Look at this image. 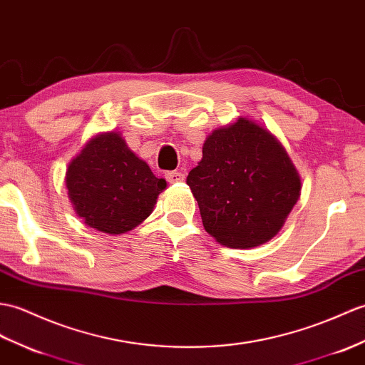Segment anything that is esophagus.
Listing matches in <instances>:
<instances>
[{
	"label": "esophagus",
	"instance_id": "34e87169",
	"mask_svg": "<svg viewBox=\"0 0 365 365\" xmlns=\"http://www.w3.org/2000/svg\"><path fill=\"white\" fill-rule=\"evenodd\" d=\"M166 180L171 182V183H179L185 180V174L179 173V171H169L166 173Z\"/></svg>",
	"mask_w": 365,
	"mask_h": 365
}]
</instances>
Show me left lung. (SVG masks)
Listing matches in <instances>:
<instances>
[{
  "label": "left lung",
  "instance_id": "8db88e82",
  "mask_svg": "<svg viewBox=\"0 0 365 365\" xmlns=\"http://www.w3.org/2000/svg\"><path fill=\"white\" fill-rule=\"evenodd\" d=\"M186 183L205 230L230 249H253L272 240L302 191L283 144L245 116L208 135Z\"/></svg>",
  "mask_w": 365,
  "mask_h": 365
}]
</instances>
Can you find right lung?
<instances>
[{"instance_id":"add662e5","label":"right lung","mask_w":365,"mask_h":365,"mask_svg":"<svg viewBox=\"0 0 365 365\" xmlns=\"http://www.w3.org/2000/svg\"><path fill=\"white\" fill-rule=\"evenodd\" d=\"M65 185L76 215L88 227L123 235L140 225L152 211L166 180L127 146L120 132H103L66 168Z\"/></svg>"}]
</instances>
